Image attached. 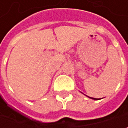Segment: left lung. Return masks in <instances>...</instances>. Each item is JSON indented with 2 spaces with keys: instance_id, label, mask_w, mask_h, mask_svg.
I'll return each mask as SVG.
<instances>
[{
  "instance_id": "8db88e82",
  "label": "left lung",
  "mask_w": 128,
  "mask_h": 128,
  "mask_svg": "<svg viewBox=\"0 0 128 128\" xmlns=\"http://www.w3.org/2000/svg\"><path fill=\"white\" fill-rule=\"evenodd\" d=\"M89 98H90V97H89ZM92 98V99H94V100H98L97 98Z\"/></svg>"
}]
</instances>
